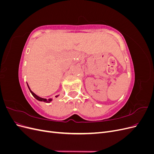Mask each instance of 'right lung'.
<instances>
[{
  "label": "right lung",
  "instance_id": "1",
  "mask_svg": "<svg viewBox=\"0 0 154 154\" xmlns=\"http://www.w3.org/2000/svg\"><path fill=\"white\" fill-rule=\"evenodd\" d=\"M27 87H28L29 89V91H30L31 93L32 94V95L33 96V97H35V98H36L37 100H38V101H44V102H45V103H49L50 101H52V99H49V100H47V99H45V98H42V97H39L38 96L36 95V94H35V93L30 89V88H29V87L28 84H27ZM58 96H56V97H58Z\"/></svg>",
  "mask_w": 154,
  "mask_h": 154
}]
</instances>
